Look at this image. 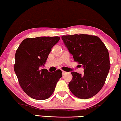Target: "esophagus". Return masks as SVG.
<instances>
[{"instance_id":"esophagus-1","label":"esophagus","mask_w":121,"mask_h":121,"mask_svg":"<svg viewBox=\"0 0 121 121\" xmlns=\"http://www.w3.org/2000/svg\"><path fill=\"white\" fill-rule=\"evenodd\" d=\"M62 74H63V75H65V74H67V72L64 71V70H62Z\"/></svg>"}]
</instances>
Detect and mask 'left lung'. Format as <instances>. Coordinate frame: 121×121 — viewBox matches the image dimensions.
<instances>
[{"label":"left lung","instance_id":"obj_1","mask_svg":"<svg viewBox=\"0 0 121 121\" xmlns=\"http://www.w3.org/2000/svg\"><path fill=\"white\" fill-rule=\"evenodd\" d=\"M64 45L75 62L84 68V74L72 72L68 87L78 98L88 99L98 93L108 74L110 62L108 49L97 36L88 34L63 35Z\"/></svg>","mask_w":121,"mask_h":121}]
</instances>
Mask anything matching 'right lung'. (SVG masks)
I'll list each match as a JSON object with an SVG mask.
<instances>
[{
  "label": "right lung",
  "instance_id": "1",
  "mask_svg": "<svg viewBox=\"0 0 121 121\" xmlns=\"http://www.w3.org/2000/svg\"><path fill=\"white\" fill-rule=\"evenodd\" d=\"M59 39V37L29 38L23 40L17 50L15 73L20 87L31 98L37 100L49 98L62 77L60 69L51 73L39 68L44 65L52 48Z\"/></svg>",
  "mask_w": 121,
  "mask_h": 121
}]
</instances>
